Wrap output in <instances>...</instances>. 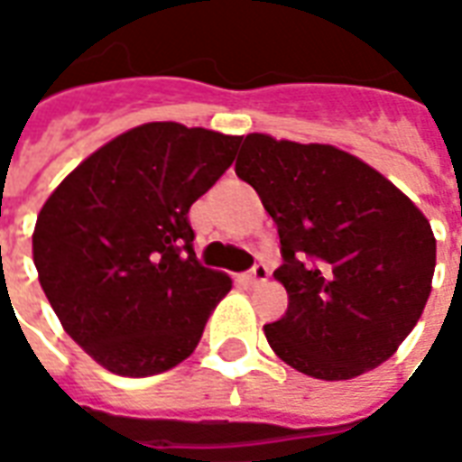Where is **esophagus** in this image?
<instances>
[{"instance_id":"1","label":"esophagus","mask_w":462,"mask_h":462,"mask_svg":"<svg viewBox=\"0 0 462 462\" xmlns=\"http://www.w3.org/2000/svg\"><path fill=\"white\" fill-rule=\"evenodd\" d=\"M267 277H270V270H267V264H262V262H254V267L247 272V282H250V284L264 282Z\"/></svg>"}]
</instances>
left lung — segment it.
I'll use <instances>...</instances> for the list:
<instances>
[{
  "instance_id": "left-lung-1",
  "label": "left lung",
  "mask_w": 462,
  "mask_h": 462,
  "mask_svg": "<svg viewBox=\"0 0 462 462\" xmlns=\"http://www.w3.org/2000/svg\"><path fill=\"white\" fill-rule=\"evenodd\" d=\"M235 172L280 232L274 277L290 304L264 324L274 354L324 381L361 376L393 356L423 314L436 270L423 212L334 145L250 133Z\"/></svg>"
}]
</instances>
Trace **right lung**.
<instances>
[{
  "label": "right lung",
  "mask_w": 462,
  "mask_h": 462,
  "mask_svg": "<svg viewBox=\"0 0 462 462\" xmlns=\"http://www.w3.org/2000/svg\"><path fill=\"white\" fill-rule=\"evenodd\" d=\"M240 141L145 123L88 155L44 202L32 237L42 290L66 334L111 374L178 366L232 290L195 257L188 212Z\"/></svg>",
  "instance_id": "obj_1"
}]
</instances>
